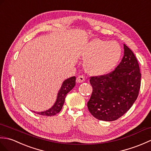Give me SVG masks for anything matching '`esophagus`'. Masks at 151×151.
Segmentation results:
<instances>
[{
	"instance_id": "34e87169",
	"label": "esophagus",
	"mask_w": 151,
	"mask_h": 151,
	"mask_svg": "<svg viewBox=\"0 0 151 151\" xmlns=\"http://www.w3.org/2000/svg\"><path fill=\"white\" fill-rule=\"evenodd\" d=\"M85 81V77L83 76H79L76 79L77 83H83V82H84Z\"/></svg>"
}]
</instances>
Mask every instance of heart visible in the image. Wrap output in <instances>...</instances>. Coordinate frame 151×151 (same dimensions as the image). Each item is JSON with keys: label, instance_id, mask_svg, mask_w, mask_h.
I'll use <instances>...</instances> for the list:
<instances>
[{"label": "heart", "instance_id": "b5f03b06", "mask_svg": "<svg viewBox=\"0 0 151 151\" xmlns=\"http://www.w3.org/2000/svg\"><path fill=\"white\" fill-rule=\"evenodd\" d=\"M122 48L115 41L93 39L83 48L86 71L92 75L102 76L115 68L122 57Z\"/></svg>", "mask_w": 151, "mask_h": 151}]
</instances>
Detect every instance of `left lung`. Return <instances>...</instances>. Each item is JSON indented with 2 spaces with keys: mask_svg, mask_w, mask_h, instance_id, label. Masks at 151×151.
<instances>
[{
  "mask_svg": "<svg viewBox=\"0 0 151 151\" xmlns=\"http://www.w3.org/2000/svg\"><path fill=\"white\" fill-rule=\"evenodd\" d=\"M123 47V58L114 71L90 77L93 91L87 106L98 119H118L130 109L138 96L142 76L138 62L131 50L125 45Z\"/></svg>",
  "mask_w": 151,
  "mask_h": 151,
  "instance_id": "8db88e82",
  "label": "left lung"
}]
</instances>
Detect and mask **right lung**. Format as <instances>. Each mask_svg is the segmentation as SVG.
I'll list each match as a JSON object with an SVG mask.
<instances>
[{
  "label": "right lung",
  "mask_w": 151,
  "mask_h": 151,
  "mask_svg": "<svg viewBox=\"0 0 151 151\" xmlns=\"http://www.w3.org/2000/svg\"><path fill=\"white\" fill-rule=\"evenodd\" d=\"M75 85H76L75 76L66 79L65 81H64V82L63 83L61 89L59 90V91L58 92V98H57L56 101L54 103V105L52 106V108L46 110V111L37 112H36V114H39V115H42V116H54L56 114L59 113L62 109V107L63 106V104H64L66 94L73 88V87H74ZM34 112L35 113V112Z\"/></svg>",
  "instance_id": "add662e5"
}]
</instances>
